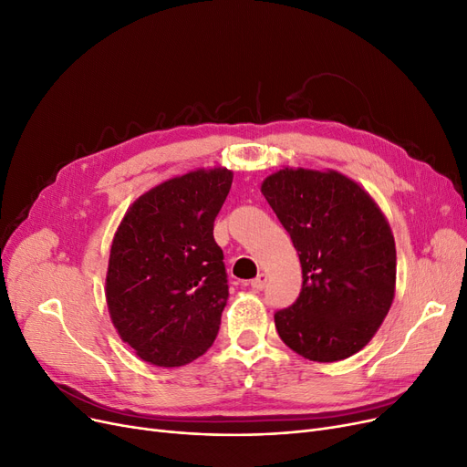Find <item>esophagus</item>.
I'll return each mask as SVG.
<instances>
[{
  "label": "esophagus",
  "mask_w": 467,
  "mask_h": 467,
  "mask_svg": "<svg viewBox=\"0 0 467 467\" xmlns=\"http://www.w3.org/2000/svg\"><path fill=\"white\" fill-rule=\"evenodd\" d=\"M265 282H267V275H265V273H259V275L250 282V286H252L255 292H259V290L265 288Z\"/></svg>",
  "instance_id": "1"
}]
</instances>
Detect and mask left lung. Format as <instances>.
<instances>
[{"label":"left lung","instance_id":"1","mask_svg":"<svg viewBox=\"0 0 467 467\" xmlns=\"http://www.w3.org/2000/svg\"><path fill=\"white\" fill-rule=\"evenodd\" d=\"M263 196L297 250L303 284L275 327L290 349L317 362L360 351L395 296L397 252L376 202L337 171L280 170Z\"/></svg>","mask_w":467,"mask_h":467}]
</instances>
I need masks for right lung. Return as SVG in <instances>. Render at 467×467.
<instances>
[{"mask_svg":"<svg viewBox=\"0 0 467 467\" xmlns=\"http://www.w3.org/2000/svg\"><path fill=\"white\" fill-rule=\"evenodd\" d=\"M233 171L198 170L140 196L116 231L107 303L114 328L156 367H183L217 337L229 299L213 221Z\"/></svg>","mask_w":467,"mask_h":467,"instance_id":"obj_1","label":"right lung"}]
</instances>
